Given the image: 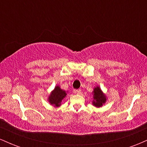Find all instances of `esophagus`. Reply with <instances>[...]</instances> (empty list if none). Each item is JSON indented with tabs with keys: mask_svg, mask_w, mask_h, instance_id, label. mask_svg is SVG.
I'll use <instances>...</instances> for the list:
<instances>
[{
	"mask_svg": "<svg viewBox=\"0 0 147 147\" xmlns=\"http://www.w3.org/2000/svg\"><path fill=\"white\" fill-rule=\"evenodd\" d=\"M74 92L76 94H77V95H80V94L82 93V90H81L80 89H77V90H74Z\"/></svg>",
	"mask_w": 147,
	"mask_h": 147,
	"instance_id": "34e87169",
	"label": "esophagus"
}]
</instances>
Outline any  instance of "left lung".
Instances as JSON below:
<instances>
[{
    "label": "left lung",
    "instance_id": "1",
    "mask_svg": "<svg viewBox=\"0 0 147 147\" xmlns=\"http://www.w3.org/2000/svg\"><path fill=\"white\" fill-rule=\"evenodd\" d=\"M92 95H93V100H92V104L95 107H102L107 100L106 95L102 92L99 86L94 88Z\"/></svg>",
    "mask_w": 147,
    "mask_h": 147
}]
</instances>
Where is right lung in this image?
I'll list each match as a JSON object with an SVG mask.
<instances>
[{
  "instance_id": "add662e5",
  "label": "right lung",
  "mask_w": 147,
  "mask_h": 147,
  "mask_svg": "<svg viewBox=\"0 0 147 147\" xmlns=\"http://www.w3.org/2000/svg\"><path fill=\"white\" fill-rule=\"evenodd\" d=\"M67 92L62 90L59 86H56L50 95L48 96V102L55 107H59L61 105L62 100L66 97Z\"/></svg>"
}]
</instances>
